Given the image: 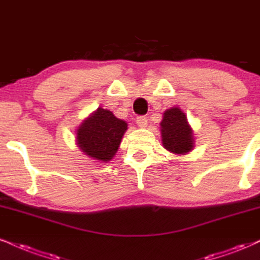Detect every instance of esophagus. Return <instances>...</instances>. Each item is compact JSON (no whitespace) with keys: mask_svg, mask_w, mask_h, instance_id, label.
I'll use <instances>...</instances> for the list:
<instances>
[{"mask_svg":"<svg viewBox=\"0 0 260 260\" xmlns=\"http://www.w3.org/2000/svg\"><path fill=\"white\" fill-rule=\"evenodd\" d=\"M137 124H138V127L140 128H145L146 126H148V118H146L145 116H139L137 117Z\"/></svg>","mask_w":260,"mask_h":260,"instance_id":"1","label":"esophagus"}]
</instances>
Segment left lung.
<instances>
[{"mask_svg": "<svg viewBox=\"0 0 260 260\" xmlns=\"http://www.w3.org/2000/svg\"><path fill=\"white\" fill-rule=\"evenodd\" d=\"M162 145L167 151L176 155H186L193 149L195 138L185 112L173 106L164 112L160 123Z\"/></svg>", "mask_w": 260, "mask_h": 260, "instance_id": "1", "label": "left lung"}]
</instances>
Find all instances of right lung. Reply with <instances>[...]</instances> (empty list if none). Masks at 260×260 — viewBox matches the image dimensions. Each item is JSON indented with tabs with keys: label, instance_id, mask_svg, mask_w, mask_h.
Segmentation results:
<instances>
[{
	"label": "right lung",
	"instance_id": "obj_1",
	"mask_svg": "<svg viewBox=\"0 0 260 260\" xmlns=\"http://www.w3.org/2000/svg\"><path fill=\"white\" fill-rule=\"evenodd\" d=\"M127 127V122L110 110L98 108L81 122L76 129V144L92 160L108 162L116 155Z\"/></svg>",
	"mask_w": 260,
	"mask_h": 260
}]
</instances>
